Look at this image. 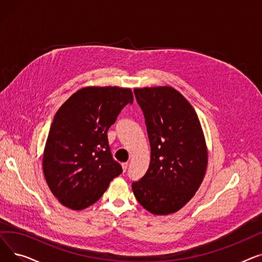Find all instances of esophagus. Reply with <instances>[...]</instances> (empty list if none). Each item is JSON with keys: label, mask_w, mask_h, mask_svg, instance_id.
Masks as SVG:
<instances>
[{"label": "esophagus", "mask_w": 262, "mask_h": 262, "mask_svg": "<svg viewBox=\"0 0 262 262\" xmlns=\"http://www.w3.org/2000/svg\"><path fill=\"white\" fill-rule=\"evenodd\" d=\"M121 166H122V169H123V171L125 172V171H126V169H127V167H128V163H127V162H123V163L121 164Z\"/></svg>", "instance_id": "esophagus-1"}]
</instances>
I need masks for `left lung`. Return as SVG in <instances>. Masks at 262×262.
<instances>
[{
    "label": "left lung",
    "instance_id": "1",
    "mask_svg": "<svg viewBox=\"0 0 262 262\" xmlns=\"http://www.w3.org/2000/svg\"><path fill=\"white\" fill-rule=\"evenodd\" d=\"M134 92L145 118L150 161L133 192L148 212L171 214L194 196L204 180L208 150L203 128L193 107L173 87Z\"/></svg>",
    "mask_w": 262,
    "mask_h": 262
}]
</instances>
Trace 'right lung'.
<instances>
[{"label":"right lung","mask_w":262,"mask_h":262,"mask_svg":"<svg viewBox=\"0 0 262 262\" xmlns=\"http://www.w3.org/2000/svg\"><path fill=\"white\" fill-rule=\"evenodd\" d=\"M129 88H81L57 110L46 142L42 169L47 184L64 207L82 210L99 201L122 173L113 159L107 132L124 106Z\"/></svg>","instance_id":"add662e5"}]
</instances>
